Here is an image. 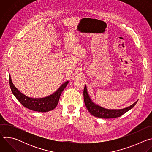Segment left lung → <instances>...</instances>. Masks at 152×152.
<instances>
[{"label":"left lung","mask_w":152,"mask_h":152,"mask_svg":"<svg viewBox=\"0 0 152 152\" xmlns=\"http://www.w3.org/2000/svg\"><path fill=\"white\" fill-rule=\"evenodd\" d=\"M83 100L85 104V106L87 108L88 111L93 115L102 118H114L121 116L123 114L131 110L132 107L137 104L138 100L134 103L131 104L127 107L123 108L120 110H108L101 107L96 104H95L91 100L88 93L87 92L86 86L85 85V88L83 90Z\"/></svg>","instance_id":"8db88e82"}]
</instances>
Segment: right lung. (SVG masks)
I'll return each mask as SVG.
<instances>
[{
    "label": "right lung",
    "mask_w": 152,
    "mask_h": 152,
    "mask_svg": "<svg viewBox=\"0 0 152 152\" xmlns=\"http://www.w3.org/2000/svg\"><path fill=\"white\" fill-rule=\"evenodd\" d=\"M9 81L12 93L23 106L31 110L41 113L48 112L55 109L58 103L62 92L69 82V81L64 82L56 90V91L48 97L34 99L26 96L25 94L19 91L14 85L10 76Z\"/></svg>",
    "instance_id": "add662e5"
}]
</instances>
